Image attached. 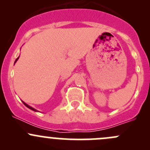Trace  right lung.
I'll list each match as a JSON object with an SVG mask.
<instances>
[{"label":"right lung","mask_w":150,"mask_h":150,"mask_svg":"<svg viewBox=\"0 0 150 150\" xmlns=\"http://www.w3.org/2000/svg\"><path fill=\"white\" fill-rule=\"evenodd\" d=\"M19 57H18V58H17V59H16V60H15V62H14V64H15V63H16V62H17V60H18V59H19ZM23 102V104H25V106H26V107H28V108H29V109H30V110H33V111H35V112H38V110H35V108H33V107H30V105H28V104H27L26 103H25V102Z\"/></svg>","instance_id":"1"}]
</instances>
